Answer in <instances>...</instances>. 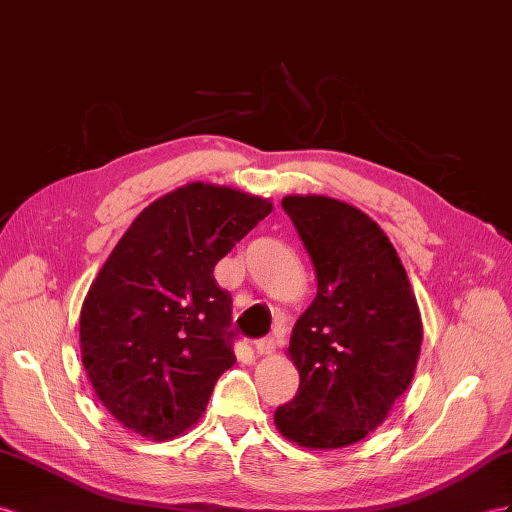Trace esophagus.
I'll return each mask as SVG.
<instances>
[{
    "label": "esophagus",
    "instance_id": "34e87169",
    "mask_svg": "<svg viewBox=\"0 0 512 512\" xmlns=\"http://www.w3.org/2000/svg\"><path fill=\"white\" fill-rule=\"evenodd\" d=\"M255 352L259 357H272L274 352H277V344H274L272 337H266V339H259V342L255 344Z\"/></svg>",
    "mask_w": 512,
    "mask_h": 512
}]
</instances>
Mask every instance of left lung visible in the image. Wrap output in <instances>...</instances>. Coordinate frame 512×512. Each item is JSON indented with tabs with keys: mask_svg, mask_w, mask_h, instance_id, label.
Instances as JSON below:
<instances>
[{
	"mask_svg": "<svg viewBox=\"0 0 512 512\" xmlns=\"http://www.w3.org/2000/svg\"><path fill=\"white\" fill-rule=\"evenodd\" d=\"M316 268L318 292L294 324L298 393L274 426L309 450H337L381 426L409 389L422 316L385 231L355 205L322 194L281 201Z\"/></svg>",
	"mask_w": 512,
	"mask_h": 512,
	"instance_id": "1",
	"label": "left lung"
}]
</instances>
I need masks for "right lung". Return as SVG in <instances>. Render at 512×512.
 Returning <instances> with one entry per match:
<instances>
[{
  "label": "right lung",
  "instance_id": "obj_1",
  "mask_svg": "<svg viewBox=\"0 0 512 512\" xmlns=\"http://www.w3.org/2000/svg\"><path fill=\"white\" fill-rule=\"evenodd\" d=\"M270 212L264 196L192 181L144 207L112 248L84 298L80 352L127 430L166 441L205 413L235 363L214 266Z\"/></svg>",
  "mask_w": 512,
  "mask_h": 512
}]
</instances>
